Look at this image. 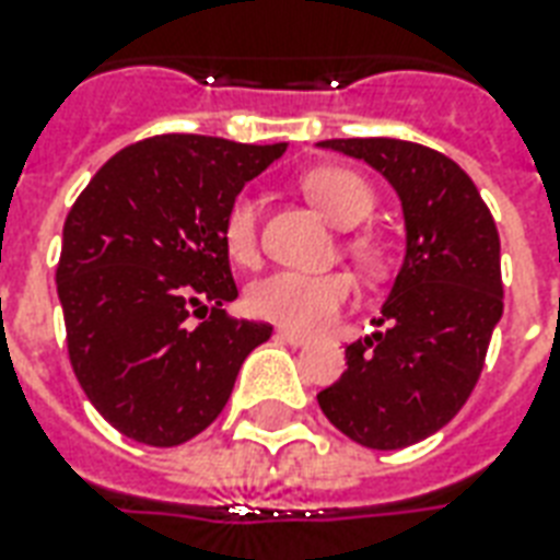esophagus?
<instances>
[{"label":"esophagus","mask_w":560,"mask_h":560,"mask_svg":"<svg viewBox=\"0 0 560 560\" xmlns=\"http://www.w3.org/2000/svg\"><path fill=\"white\" fill-rule=\"evenodd\" d=\"M276 337H279L281 342H288V346H296V349H299V346H307V342H311L305 334L290 331V328H279V331H276Z\"/></svg>","instance_id":"esophagus-1"}]
</instances>
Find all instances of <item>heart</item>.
Instances as JSON below:
<instances>
[{
	"label": "heart",
	"instance_id": "1",
	"mask_svg": "<svg viewBox=\"0 0 560 560\" xmlns=\"http://www.w3.org/2000/svg\"><path fill=\"white\" fill-rule=\"evenodd\" d=\"M302 188L314 206L331 220L334 226L351 229L363 223L374 211V194L366 179L349 168H316L302 179ZM223 246L232 261L253 267L261 258L258 241V202L249 194H237L223 218ZM349 253L366 267H381L386 258L381 237L372 232H358L349 237ZM354 279L349 272H307L279 270L267 279L255 281L246 290L249 314L267 323H276L290 331L316 334L325 331L346 307L354 302Z\"/></svg>",
	"mask_w": 560,
	"mask_h": 560
}]
</instances>
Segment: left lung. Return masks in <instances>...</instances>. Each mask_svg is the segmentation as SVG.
Masks as SVG:
<instances>
[{
	"instance_id": "left-lung-1",
	"label": "left lung",
	"mask_w": 560,
	"mask_h": 560,
	"mask_svg": "<svg viewBox=\"0 0 560 560\" xmlns=\"http://www.w3.org/2000/svg\"><path fill=\"white\" fill-rule=\"evenodd\" d=\"M398 191L407 255L377 325L346 349L349 369L316 395L351 442L400 451L451 421L486 366L503 316L500 235L474 179L444 153L404 139H328Z\"/></svg>"
}]
</instances>
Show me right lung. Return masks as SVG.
I'll list each match as a JSON object with an SVG mask.
<instances>
[{
	"instance_id": "obj_1",
	"label": "right lung",
	"mask_w": 560,
	"mask_h": 560,
	"mask_svg": "<svg viewBox=\"0 0 560 560\" xmlns=\"http://www.w3.org/2000/svg\"><path fill=\"white\" fill-rule=\"evenodd\" d=\"M288 144L168 133L127 144L63 223L57 296L74 377L133 442L174 447L220 416L272 325L235 319L223 218ZM203 323L194 326L190 316Z\"/></svg>"
}]
</instances>
